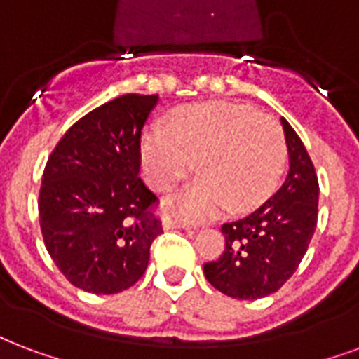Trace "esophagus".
<instances>
[{"mask_svg": "<svg viewBox=\"0 0 359 359\" xmlns=\"http://www.w3.org/2000/svg\"><path fill=\"white\" fill-rule=\"evenodd\" d=\"M163 228L165 230H175V228H188L187 222H180V220L172 219V217H163Z\"/></svg>", "mask_w": 359, "mask_h": 359, "instance_id": "esophagus-1", "label": "esophagus"}]
</instances>
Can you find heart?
Wrapping results in <instances>:
<instances>
[{
  "mask_svg": "<svg viewBox=\"0 0 359 359\" xmlns=\"http://www.w3.org/2000/svg\"><path fill=\"white\" fill-rule=\"evenodd\" d=\"M285 156V137L274 118L230 102L182 108L169 131L154 127L140 148L144 177L158 192L172 190L196 163L201 179L171 203L187 220L211 219L224 205L230 213L261 205L276 188Z\"/></svg>",
  "mask_w": 359,
  "mask_h": 359,
  "instance_id": "b5f03b06",
  "label": "heart"
}]
</instances>
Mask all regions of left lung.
Wrapping results in <instances>:
<instances>
[{
    "instance_id": "8db88e82",
    "label": "left lung",
    "mask_w": 359,
    "mask_h": 359,
    "mask_svg": "<svg viewBox=\"0 0 359 359\" xmlns=\"http://www.w3.org/2000/svg\"><path fill=\"white\" fill-rule=\"evenodd\" d=\"M289 172L257 211L222 224L224 251L203 264L207 281L233 299H262L294 274L318 224V177L299 135L281 118Z\"/></svg>"
}]
</instances>
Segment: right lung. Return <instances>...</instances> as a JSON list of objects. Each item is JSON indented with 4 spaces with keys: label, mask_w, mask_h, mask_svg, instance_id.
Returning <instances> with one entry per match:
<instances>
[{
    "label": "right lung",
    "mask_w": 359,
    "mask_h": 359,
    "mask_svg": "<svg viewBox=\"0 0 359 359\" xmlns=\"http://www.w3.org/2000/svg\"><path fill=\"white\" fill-rule=\"evenodd\" d=\"M158 95H121L58 140L39 188V226L58 270L87 293L114 294L142 278L161 230L140 171V133Z\"/></svg>",
    "instance_id": "add662e5"
}]
</instances>
